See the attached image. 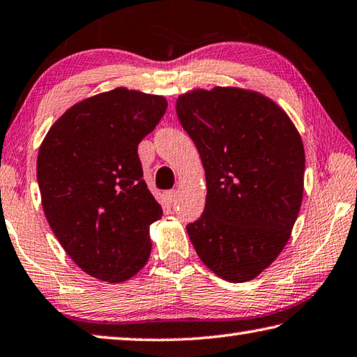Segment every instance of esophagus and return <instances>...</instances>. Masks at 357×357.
<instances>
[{"label":"esophagus","mask_w":357,"mask_h":357,"mask_svg":"<svg viewBox=\"0 0 357 357\" xmlns=\"http://www.w3.org/2000/svg\"><path fill=\"white\" fill-rule=\"evenodd\" d=\"M177 196H178V194H177L176 190H169V191L165 192V199H166L167 204H171V205L176 204V202H177Z\"/></svg>","instance_id":"obj_1"}]
</instances>
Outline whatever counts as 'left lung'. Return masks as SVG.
<instances>
[{
  "instance_id": "8db88e82",
  "label": "left lung",
  "mask_w": 357,
  "mask_h": 357,
  "mask_svg": "<svg viewBox=\"0 0 357 357\" xmlns=\"http://www.w3.org/2000/svg\"><path fill=\"white\" fill-rule=\"evenodd\" d=\"M177 116L205 167L206 204L186 225L206 267L253 280L291 236L303 199L305 149L280 107L259 93L216 86L177 99Z\"/></svg>"
}]
</instances>
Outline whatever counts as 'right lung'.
<instances>
[{"label":"right lung","instance_id":"obj_1","mask_svg":"<svg viewBox=\"0 0 357 357\" xmlns=\"http://www.w3.org/2000/svg\"><path fill=\"white\" fill-rule=\"evenodd\" d=\"M163 96L116 89L73 105L45 137L37 181L45 216L70 258L121 283L149 259L163 216L143 180L138 144L166 112Z\"/></svg>","mask_w":357,"mask_h":357}]
</instances>
